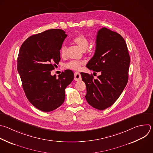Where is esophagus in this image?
<instances>
[{
	"instance_id": "1",
	"label": "esophagus",
	"mask_w": 153,
	"mask_h": 153,
	"mask_svg": "<svg viewBox=\"0 0 153 153\" xmlns=\"http://www.w3.org/2000/svg\"><path fill=\"white\" fill-rule=\"evenodd\" d=\"M82 79V76L80 75V74L79 73H74V80L76 81H79V80H80Z\"/></svg>"
}]
</instances>
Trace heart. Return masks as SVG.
<instances>
[{
  "label": "heart",
  "mask_w": 153,
  "mask_h": 153,
  "mask_svg": "<svg viewBox=\"0 0 153 153\" xmlns=\"http://www.w3.org/2000/svg\"><path fill=\"white\" fill-rule=\"evenodd\" d=\"M73 42L82 51H85L89 46V39L86 36L83 34H79L76 35L73 39ZM67 46L65 45H62L61 48V55L62 57H65L67 55ZM83 64V62L72 61L65 65L67 68L73 70H79L81 68V65Z\"/></svg>",
  "instance_id": "1"
}]
</instances>
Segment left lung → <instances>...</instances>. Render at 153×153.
Segmentation results:
<instances>
[{"label": "left lung", "mask_w": 153, "mask_h": 153, "mask_svg": "<svg viewBox=\"0 0 153 153\" xmlns=\"http://www.w3.org/2000/svg\"><path fill=\"white\" fill-rule=\"evenodd\" d=\"M130 62L127 46L122 36L106 27L100 29L95 53L86 67L100 71L101 75L94 79L92 74L81 73L86 87L85 98L91 106L103 111L115 102L127 83Z\"/></svg>", "instance_id": "left-lung-1"}]
</instances>
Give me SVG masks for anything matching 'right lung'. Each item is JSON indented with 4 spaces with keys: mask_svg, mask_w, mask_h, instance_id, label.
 Here are the masks:
<instances>
[{
    "mask_svg": "<svg viewBox=\"0 0 153 153\" xmlns=\"http://www.w3.org/2000/svg\"><path fill=\"white\" fill-rule=\"evenodd\" d=\"M67 36L62 29H49L29 36L19 50L17 66L23 90L30 103L42 112L62 105L65 89L74 79L70 70L58 78L50 72L61 60L60 50Z\"/></svg>",
    "mask_w": 153,
    "mask_h": 153,
    "instance_id": "add662e5",
    "label": "right lung"
}]
</instances>
